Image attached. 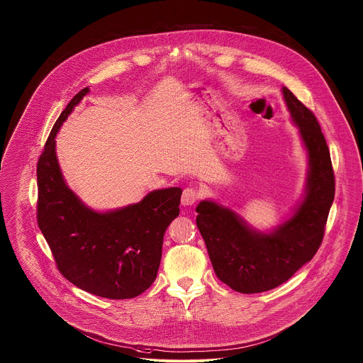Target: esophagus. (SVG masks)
<instances>
[{"instance_id":"obj_1","label":"esophagus","mask_w":363,"mask_h":363,"mask_svg":"<svg viewBox=\"0 0 363 363\" xmlns=\"http://www.w3.org/2000/svg\"><path fill=\"white\" fill-rule=\"evenodd\" d=\"M197 199H199V191L196 189H191V187L184 189V191L182 194V206L191 207L196 204Z\"/></svg>"}]
</instances>
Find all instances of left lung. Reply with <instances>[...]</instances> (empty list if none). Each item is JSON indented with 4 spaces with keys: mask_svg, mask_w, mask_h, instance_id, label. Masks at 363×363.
Segmentation results:
<instances>
[{
    "mask_svg": "<svg viewBox=\"0 0 363 363\" xmlns=\"http://www.w3.org/2000/svg\"><path fill=\"white\" fill-rule=\"evenodd\" d=\"M284 101L308 155L305 191L292 213L269 230H259L230 208L203 200L197 228L216 277L240 294H259L286 282L318 250L335 180L330 151L311 110L282 88Z\"/></svg>",
    "mask_w": 363,
    "mask_h": 363,
    "instance_id": "8db88e82",
    "label": "left lung"
}]
</instances>
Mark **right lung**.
<instances>
[{
	"instance_id": "1",
	"label": "right lung",
	"mask_w": 363,
	"mask_h": 363,
	"mask_svg": "<svg viewBox=\"0 0 363 363\" xmlns=\"http://www.w3.org/2000/svg\"><path fill=\"white\" fill-rule=\"evenodd\" d=\"M79 91L52 127L38 162V222L60 272L75 286L107 299H131L155 281L163 235L179 216L180 187L148 193L140 203L110 211L88 207L65 183L55 154V137Z\"/></svg>"
}]
</instances>
